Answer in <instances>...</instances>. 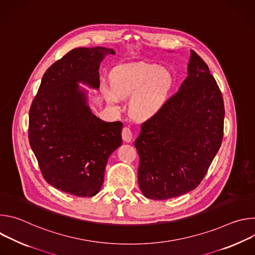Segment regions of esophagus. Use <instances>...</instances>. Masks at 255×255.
<instances>
[{
  "instance_id": "esophagus-1",
  "label": "esophagus",
  "mask_w": 255,
  "mask_h": 255,
  "mask_svg": "<svg viewBox=\"0 0 255 255\" xmlns=\"http://www.w3.org/2000/svg\"><path fill=\"white\" fill-rule=\"evenodd\" d=\"M132 137H133V133L130 130V128L129 127H124L123 130H122V138H123V140L125 142H131Z\"/></svg>"
}]
</instances>
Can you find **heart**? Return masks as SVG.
I'll return each mask as SVG.
<instances>
[{"mask_svg":"<svg viewBox=\"0 0 255 255\" xmlns=\"http://www.w3.org/2000/svg\"><path fill=\"white\" fill-rule=\"evenodd\" d=\"M172 80L169 72L149 64L128 65L113 74V84L104 83L102 92L109 103L117 105L121 98L132 96L131 113L138 119L155 115L168 98Z\"/></svg>","mask_w":255,"mask_h":255,"instance_id":"b5f03b06","label":"heart"}]
</instances>
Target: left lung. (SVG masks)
Returning a JSON list of instances; mask_svg holds the SVG:
<instances>
[{"label":"left lung","mask_w":255,"mask_h":255,"mask_svg":"<svg viewBox=\"0 0 255 255\" xmlns=\"http://www.w3.org/2000/svg\"><path fill=\"white\" fill-rule=\"evenodd\" d=\"M224 116L219 87L206 62L191 50L188 77L160 110L141 124L134 142L142 194L161 201L195 190L221 146Z\"/></svg>","instance_id":"obj_1"}]
</instances>
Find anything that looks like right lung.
Here are the masks:
<instances>
[{"label": "right lung", "instance_id": "1", "mask_svg": "<svg viewBox=\"0 0 255 255\" xmlns=\"http://www.w3.org/2000/svg\"><path fill=\"white\" fill-rule=\"evenodd\" d=\"M108 53L115 51L80 47L67 52L46 70L29 111V143L44 179L77 197L100 192L108 158L122 144V122L95 116L78 84L100 88V63Z\"/></svg>", "mask_w": 255, "mask_h": 255}]
</instances>
